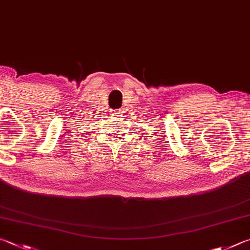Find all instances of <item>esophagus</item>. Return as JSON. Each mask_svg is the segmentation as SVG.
Segmentation results:
<instances>
[{"label": "esophagus", "mask_w": 250, "mask_h": 250, "mask_svg": "<svg viewBox=\"0 0 250 250\" xmlns=\"http://www.w3.org/2000/svg\"><path fill=\"white\" fill-rule=\"evenodd\" d=\"M111 113H112L113 116H116V117H119V116H121L122 110H121V109H117V110H113V111H111Z\"/></svg>", "instance_id": "esophagus-1"}]
</instances>
